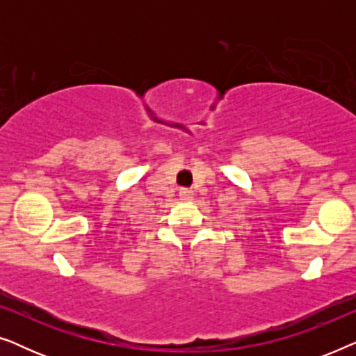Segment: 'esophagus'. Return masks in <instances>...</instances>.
Returning a JSON list of instances; mask_svg holds the SVG:
<instances>
[{"mask_svg": "<svg viewBox=\"0 0 356 356\" xmlns=\"http://www.w3.org/2000/svg\"><path fill=\"white\" fill-rule=\"evenodd\" d=\"M179 197H181V201H189V199H193V191L186 188L179 189Z\"/></svg>", "mask_w": 356, "mask_h": 356, "instance_id": "1", "label": "esophagus"}]
</instances>
